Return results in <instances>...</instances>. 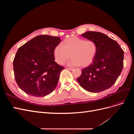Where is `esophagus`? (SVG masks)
Returning <instances> with one entry per match:
<instances>
[{"instance_id": "esophagus-1", "label": "esophagus", "mask_w": 134, "mask_h": 134, "mask_svg": "<svg viewBox=\"0 0 134 134\" xmlns=\"http://www.w3.org/2000/svg\"><path fill=\"white\" fill-rule=\"evenodd\" d=\"M66 69L69 70H72V69H73V68H66Z\"/></svg>"}]
</instances>
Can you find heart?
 I'll return each mask as SVG.
<instances>
[{
	"label": "heart",
	"mask_w": 134,
	"mask_h": 134,
	"mask_svg": "<svg viewBox=\"0 0 134 134\" xmlns=\"http://www.w3.org/2000/svg\"><path fill=\"white\" fill-rule=\"evenodd\" d=\"M97 52V43L93 40L71 37L64 40V45L59 44L54 49L55 61L62 65L71 57L69 65L87 66L94 60Z\"/></svg>",
	"instance_id": "b5f03b06"
}]
</instances>
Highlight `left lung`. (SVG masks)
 <instances>
[{"mask_svg":"<svg viewBox=\"0 0 134 134\" xmlns=\"http://www.w3.org/2000/svg\"><path fill=\"white\" fill-rule=\"evenodd\" d=\"M82 36L97 43V52L92 64L82 69L77 82L88 92L106 90L115 84L122 70L124 52L116 41L101 32L87 31Z\"/></svg>","mask_w":134,"mask_h":134,"instance_id":"8db88e82","label":"left lung"}]
</instances>
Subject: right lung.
<instances>
[{"label":"right lung","instance_id":"1","mask_svg":"<svg viewBox=\"0 0 134 134\" xmlns=\"http://www.w3.org/2000/svg\"><path fill=\"white\" fill-rule=\"evenodd\" d=\"M62 40L59 37L39 35L20 47L13 60L14 78L27 94L42 97L57 86L63 66L55 62L54 49Z\"/></svg>","mask_w":134,"mask_h":134}]
</instances>
